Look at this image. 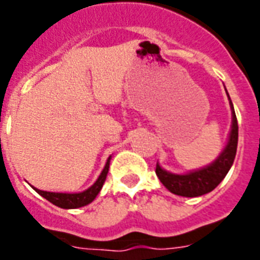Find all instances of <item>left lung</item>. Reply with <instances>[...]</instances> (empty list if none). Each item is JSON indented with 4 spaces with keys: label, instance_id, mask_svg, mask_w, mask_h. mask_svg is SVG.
<instances>
[{
    "label": "left lung",
    "instance_id": "obj_1",
    "mask_svg": "<svg viewBox=\"0 0 260 260\" xmlns=\"http://www.w3.org/2000/svg\"><path fill=\"white\" fill-rule=\"evenodd\" d=\"M227 91V90H225ZM227 97L231 107V129H230L227 145L224 146L218 157L202 169L192 170L185 174H174L164 170L160 164H156V174L171 193L186 198H195L212 192L224 180V177L234 163L237 145H238V122L235 117L234 106L231 103L229 93Z\"/></svg>",
    "mask_w": 260,
    "mask_h": 260
}]
</instances>
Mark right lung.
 <instances>
[{
  "mask_svg": "<svg viewBox=\"0 0 260 260\" xmlns=\"http://www.w3.org/2000/svg\"><path fill=\"white\" fill-rule=\"evenodd\" d=\"M110 160H111V156L107 158V163L104 166V169L99 175V178L96 180V182L87 188L85 191L82 192H71V193H67V192H47L42 191V189H37L33 186V189L42 195L43 198H46L48 202H51L53 205L58 207H62V209H78V207L86 206L91 202L96 199V196L99 195V192L102 191L103 184L107 178L108 169H110Z\"/></svg>",
  "mask_w": 260,
  "mask_h": 260,
  "instance_id": "obj_1",
  "label": "right lung"
}]
</instances>
